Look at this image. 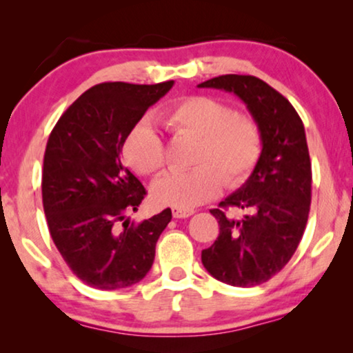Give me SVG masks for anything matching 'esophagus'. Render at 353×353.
<instances>
[{
  "label": "esophagus",
  "instance_id": "obj_1",
  "mask_svg": "<svg viewBox=\"0 0 353 353\" xmlns=\"http://www.w3.org/2000/svg\"><path fill=\"white\" fill-rule=\"evenodd\" d=\"M193 210H187V208H172V216L176 219H185V217H190L193 214Z\"/></svg>",
  "mask_w": 353,
  "mask_h": 353
}]
</instances>
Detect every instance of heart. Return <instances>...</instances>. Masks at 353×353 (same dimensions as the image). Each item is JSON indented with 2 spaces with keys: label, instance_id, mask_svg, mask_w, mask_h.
Instances as JSON below:
<instances>
[{
  "label": "heart",
  "instance_id": "1",
  "mask_svg": "<svg viewBox=\"0 0 353 353\" xmlns=\"http://www.w3.org/2000/svg\"><path fill=\"white\" fill-rule=\"evenodd\" d=\"M160 123L172 137L196 142L192 157L195 170L168 174L153 183V201L161 206L201 205L219 193L222 183L228 188L241 185L259 161V126L217 99H181L161 112ZM123 153L128 165L141 174H158L166 165L165 143L145 121L131 129Z\"/></svg>",
  "mask_w": 353,
  "mask_h": 353
}]
</instances>
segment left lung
<instances>
[{"mask_svg":"<svg viewBox=\"0 0 353 353\" xmlns=\"http://www.w3.org/2000/svg\"><path fill=\"white\" fill-rule=\"evenodd\" d=\"M232 92L259 126L262 150L248 181L211 214L219 236L201 251L210 274L232 286L270 280L299 246L310 211L312 165L302 120L286 97L251 75H222L198 84ZM228 205L245 211L236 220Z\"/></svg>","mask_w":353,"mask_h":353,"instance_id":"1","label":"left lung"}]
</instances>
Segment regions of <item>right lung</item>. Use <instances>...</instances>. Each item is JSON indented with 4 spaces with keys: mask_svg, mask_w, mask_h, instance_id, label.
<instances>
[{
    "mask_svg": "<svg viewBox=\"0 0 353 353\" xmlns=\"http://www.w3.org/2000/svg\"><path fill=\"white\" fill-rule=\"evenodd\" d=\"M172 84H96L48 139L41 192L49 233L73 274L97 290L141 281L172 217L168 208L139 224L129 221L147 192L120 157L131 129Z\"/></svg>",
    "mask_w": 353,
    "mask_h": 353,
    "instance_id": "add662e5",
    "label": "right lung"
}]
</instances>
